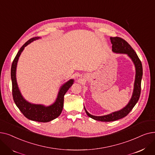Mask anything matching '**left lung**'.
I'll list each match as a JSON object with an SVG mask.
<instances>
[{
    "label": "left lung",
    "mask_w": 155,
    "mask_h": 155,
    "mask_svg": "<svg viewBox=\"0 0 155 155\" xmlns=\"http://www.w3.org/2000/svg\"><path fill=\"white\" fill-rule=\"evenodd\" d=\"M110 39L112 45V50L113 52L116 53L126 54L132 60L136 68V76L132 97L126 106L123 109L116 112H114L108 115L95 116L90 114L84 107L85 110L88 117H91L94 120L103 122L114 121L122 119L126 116L131 112L140 99L141 94V84L143 76V67L140 58H138L137 54L132 48V47L130 46V45L126 41L119 37H110Z\"/></svg>",
    "instance_id": "obj_1"
}]
</instances>
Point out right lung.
Listing matches in <instances>:
<instances>
[{
	"label": "right lung",
	"mask_w": 155,
	"mask_h": 155,
	"mask_svg": "<svg viewBox=\"0 0 155 155\" xmlns=\"http://www.w3.org/2000/svg\"><path fill=\"white\" fill-rule=\"evenodd\" d=\"M40 38L35 37L30 39L19 50L13 60L11 67V80L12 85V97L14 101L20 111L26 118L37 122L47 123L58 117L61 113L63 107L64 95L73 85L74 80L71 79L63 84L60 88L56 101L50 106L41 104H31L26 101L21 95L16 80V67L19 56L24 48L29 43Z\"/></svg>",
	"instance_id": "add662e5"
}]
</instances>
